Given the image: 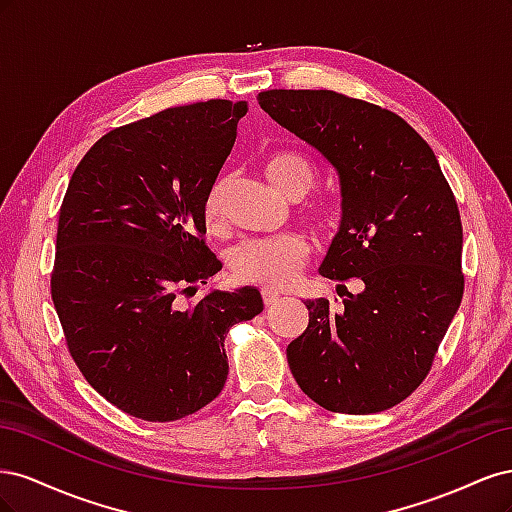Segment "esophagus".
<instances>
[{"label": "esophagus", "mask_w": 512, "mask_h": 512, "mask_svg": "<svg viewBox=\"0 0 512 512\" xmlns=\"http://www.w3.org/2000/svg\"><path fill=\"white\" fill-rule=\"evenodd\" d=\"M262 301H265L267 307H271V305L280 301V292H275L271 288H262Z\"/></svg>", "instance_id": "obj_1"}]
</instances>
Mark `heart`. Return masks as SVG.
<instances>
[{
  "label": "heart",
  "mask_w": 512,
  "mask_h": 512,
  "mask_svg": "<svg viewBox=\"0 0 512 512\" xmlns=\"http://www.w3.org/2000/svg\"><path fill=\"white\" fill-rule=\"evenodd\" d=\"M262 173L286 198L305 196L316 181V170L297 151H273L262 160ZM224 194L226 179H215L203 198V224L209 232L224 230ZM307 220L316 228H329L335 220V209L329 203L312 205ZM309 245L299 232H284L277 237L250 239L230 252V273L237 282L260 284L269 288H286L299 275L307 258Z\"/></svg>",
  "instance_id": "1"
}]
</instances>
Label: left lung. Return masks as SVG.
Here are the masks:
<instances>
[{
	"instance_id": "obj_1",
	"label": "left lung",
	"mask_w": 512,
	"mask_h": 512,
	"mask_svg": "<svg viewBox=\"0 0 512 512\" xmlns=\"http://www.w3.org/2000/svg\"><path fill=\"white\" fill-rule=\"evenodd\" d=\"M282 128L339 175L342 226L320 275L363 290L333 312L305 301L309 324L286 356L301 391L342 414L397 406L429 374L463 297V230L438 158L410 123L329 89L260 91Z\"/></svg>"
}]
</instances>
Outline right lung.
Listing matches in <instances>:
<instances>
[{"label":"right lung","instance_id":"add662e5","mask_svg":"<svg viewBox=\"0 0 512 512\" xmlns=\"http://www.w3.org/2000/svg\"><path fill=\"white\" fill-rule=\"evenodd\" d=\"M245 113L243 100H207L111 130L59 209L51 297L68 350L106 401L143 421H179L218 397L228 329L262 312L252 286L179 303L222 269L203 198Z\"/></svg>","mask_w":512,"mask_h":512}]
</instances>
